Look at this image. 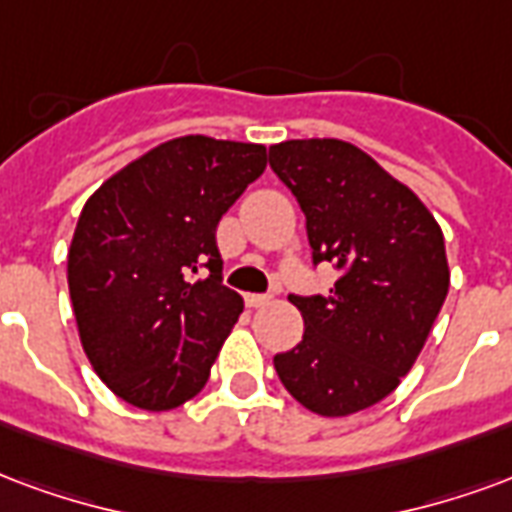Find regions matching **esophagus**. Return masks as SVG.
I'll use <instances>...</instances> for the list:
<instances>
[{
    "instance_id": "34e87169",
    "label": "esophagus",
    "mask_w": 512,
    "mask_h": 512,
    "mask_svg": "<svg viewBox=\"0 0 512 512\" xmlns=\"http://www.w3.org/2000/svg\"><path fill=\"white\" fill-rule=\"evenodd\" d=\"M244 301L249 309H260V306H266L271 301V295H260V293H246Z\"/></svg>"
}]
</instances>
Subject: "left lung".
I'll return each mask as SVG.
<instances>
[{"label":"left lung","mask_w":512,"mask_h":512,"mask_svg":"<svg viewBox=\"0 0 512 512\" xmlns=\"http://www.w3.org/2000/svg\"><path fill=\"white\" fill-rule=\"evenodd\" d=\"M268 162L306 217L312 260L333 263L328 295H290L304 314V339L274 355L295 401L344 418L382 401L429 339L450 285L437 219L352 143L285 140Z\"/></svg>","instance_id":"1"}]
</instances>
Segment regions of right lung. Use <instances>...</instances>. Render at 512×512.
<instances>
[{"label":"right lung","mask_w":512,"mask_h":512,"mask_svg":"<svg viewBox=\"0 0 512 512\" xmlns=\"http://www.w3.org/2000/svg\"><path fill=\"white\" fill-rule=\"evenodd\" d=\"M266 162L260 143L184 135L86 200L67 255L75 323L97 377L132 407L173 410L208 382L244 312L222 285L217 225Z\"/></svg>","instance_id":"add662e5"}]
</instances>
